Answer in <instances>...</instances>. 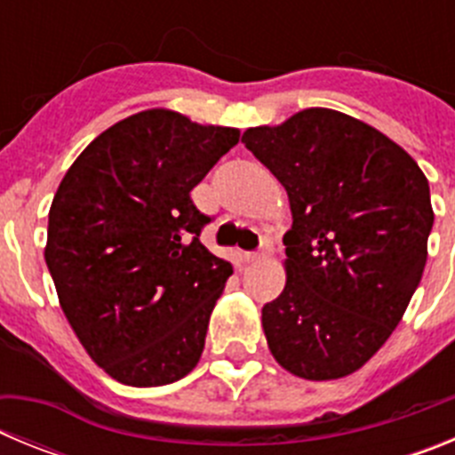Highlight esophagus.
<instances>
[{
    "mask_svg": "<svg viewBox=\"0 0 455 455\" xmlns=\"http://www.w3.org/2000/svg\"><path fill=\"white\" fill-rule=\"evenodd\" d=\"M271 252H273V239L271 236H262V248H259L257 252H246L243 259H246V262H259V259L271 257Z\"/></svg>",
    "mask_w": 455,
    "mask_h": 455,
    "instance_id": "34e87169",
    "label": "esophagus"
}]
</instances>
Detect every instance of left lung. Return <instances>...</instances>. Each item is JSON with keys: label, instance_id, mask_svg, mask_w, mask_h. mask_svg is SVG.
I'll return each mask as SVG.
<instances>
[{"label": "left lung", "instance_id": "obj_1", "mask_svg": "<svg viewBox=\"0 0 455 455\" xmlns=\"http://www.w3.org/2000/svg\"><path fill=\"white\" fill-rule=\"evenodd\" d=\"M241 143L291 207L287 284L262 307L268 348L305 380L357 371L389 339L421 280L433 207L417 162L371 124L303 108Z\"/></svg>", "mask_w": 455, "mask_h": 455}]
</instances>
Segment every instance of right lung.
I'll list each match as a JSON object with an SVG mask.
<instances>
[{"instance_id": "obj_1", "label": "right lung", "mask_w": 455, "mask_h": 455, "mask_svg": "<svg viewBox=\"0 0 455 455\" xmlns=\"http://www.w3.org/2000/svg\"><path fill=\"white\" fill-rule=\"evenodd\" d=\"M239 130L148 108L75 159L50 207L45 262L63 315L118 383L159 387L193 371L232 275L200 243L191 200Z\"/></svg>"}]
</instances>
